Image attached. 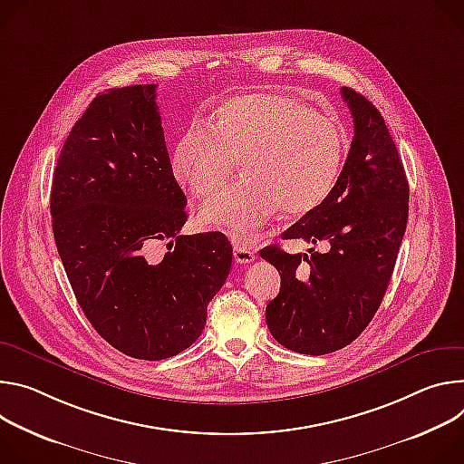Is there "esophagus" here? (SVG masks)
Segmentation results:
<instances>
[{"instance_id":"34e87169","label":"esophagus","mask_w":464,"mask_h":464,"mask_svg":"<svg viewBox=\"0 0 464 464\" xmlns=\"http://www.w3.org/2000/svg\"><path fill=\"white\" fill-rule=\"evenodd\" d=\"M232 245H234V260L237 264H250V262H254V250L250 246H246L245 241L232 239Z\"/></svg>"}]
</instances>
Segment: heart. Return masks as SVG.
I'll return each mask as SVG.
<instances>
[{
	"mask_svg": "<svg viewBox=\"0 0 464 464\" xmlns=\"http://www.w3.org/2000/svg\"><path fill=\"white\" fill-rule=\"evenodd\" d=\"M344 157L341 127L282 93H248L193 121L173 150V173L195 197L221 189L237 164L245 180L202 204L198 221L250 237L280 208L304 216L334 189Z\"/></svg>",
	"mask_w": 464,
	"mask_h": 464,
	"instance_id": "obj_1",
	"label": "heart"
}]
</instances>
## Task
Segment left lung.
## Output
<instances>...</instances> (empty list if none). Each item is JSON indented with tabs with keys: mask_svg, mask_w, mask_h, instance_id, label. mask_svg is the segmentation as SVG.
Returning <instances> with one entry per match:
<instances>
[{
	"mask_svg": "<svg viewBox=\"0 0 464 464\" xmlns=\"http://www.w3.org/2000/svg\"><path fill=\"white\" fill-rule=\"evenodd\" d=\"M353 138L328 197L289 227L284 239L328 241V252L260 256L280 273V293L266 307L273 337L285 348L323 355L362 334L387 291L409 214V184L398 149L372 102L341 88ZM306 266H302L301 262Z\"/></svg>",
	"mask_w": 464,
	"mask_h": 464,
	"instance_id": "obj_1",
	"label": "left lung"
}]
</instances>
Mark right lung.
Returning a JSON list of instances; mask_svg holds the SVG:
<instances>
[{
	"mask_svg": "<svg viewBox=\"0 0 464 464\" xmlns=\"http://www.w3.org/2000/svg\"><path fill=\"white\" fill-rule=\"evenodd\" d=\"M57 250L90 324L125 355L159 362L191 346L223 287L232 245L182 236L186 195L166 147L157 84L97 95L73 125L51 186ZM168 242L160 263L146 256Z\"/></svg>",
	"mask_w": 464,
	"mask_h": 464,
	"instance_id": "1",
	"label": "right lung"
}]
</instances>
